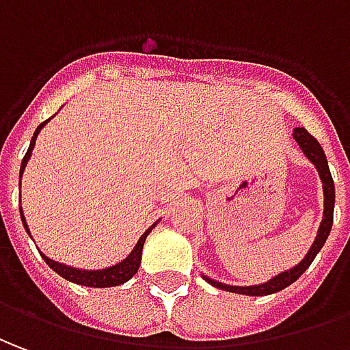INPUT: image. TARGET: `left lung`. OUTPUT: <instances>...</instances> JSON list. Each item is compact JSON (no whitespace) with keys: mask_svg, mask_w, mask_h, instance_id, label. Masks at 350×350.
Listing matches in <instances>:
<instances>
[{"mask_svg":"<svg viewBox=\"0 0 350 350\" xmlns=\"http://www.w3.org/2000/svg\"><path fill=\"white\" fill-rule=\"evenodd\" d=\"M293 139L295 143L299 144L301 152L307 156V160H310V163L317 167L318 175H320V180H322V190H324V213H322V223L318 226L317 238L310 245V250L307 252V255L301 259L295 267H291L288 271L278 272L276 276H272L271 280L262 282V284H255V286H230V284H223V282L213 280L204 274L207 284H211L213 288H219V290L232 291V293H242V295H271V293H276V291L288 288L290 284L299 278L303 272L307 271L310 267V262L314 261V257L318 255V252L322 250V245L326 244L327 236H329V230H332V225H334V204H336V187H334V179H332V173H329V167H327L326 154L322 150V146L318 143L317 139L312 135L308 133L305 127H295L293 129Z\"/></svg>","mask_w":350,"mask_h":350,"instance_id":"obj_1","label":"left lung"}]
</instances>
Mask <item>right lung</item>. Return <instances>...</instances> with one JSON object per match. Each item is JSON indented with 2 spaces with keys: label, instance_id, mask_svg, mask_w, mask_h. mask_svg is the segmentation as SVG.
<instances>
[{
  "label": "right lung",
  "instance_id": "add662e5",
  "mask_svg": "<svg viewBox=\"0 0 350 350\" xmlns=\"http://www.w3.org/2000/svg\"><path fill=\"white\" fill-rule=\"evenodd\" d=\"M55 116H51L49 120H45L43 124L38 125V129H36V133H33L32 141H30V146H28V152H26V156H24L23 163H21V179H23V173L26 170V165H28V161L32 158V150L33 146H36V139H38V135L42 131L45 125L49 124L51 120H53ZM21 209V219H23V225L26 228V232L30 234V228L26 225V219H24L23 213V207H18ZM161 219H158L154 225L148 228V230H144V234L139 238V242L135 244V247L131 250V253L122 259L120 262H116V265H110V267H106V269H78V267H72V265H64V262L55 261V259H51L47 255H43L42 257L45 259V262L49 265L53 271L57 272L59 276H62L64 280L74 282V284H79V286H88V288H114V286H122L127 280H131L137 271H139V267H141V259H143V247L144 242H146V236L150 234L152 228L160 223ZM32 238V234H30Z\"/></svg>",
  "mask_w": 350,
  "mask_h": 350
}]
</instances>
